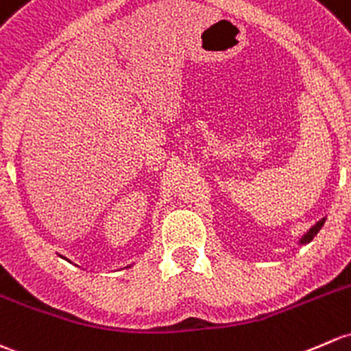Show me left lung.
I'll list each match as a JSON object with an SVG mask.
<instances>
[{"instance_id":"8db88e82","label":"left lung","mask_w":351,"mask_h":351,"mask_svg":"<svg viewBox=\"0 0 351 351\" xmlns=\"http://www.w3.org/2000/svg\"><path fill=\"white\" fill-rule=\"evenodd\" d=\"M323 223H324V219H323V220H319V222L316 223V225H313V227L309 228L308 232H306V235H304V237L301 239V243H308V242H311L313 239H315V235L318 234V232H319V228L323 227Z\"/></svg>"}]
</instances>
